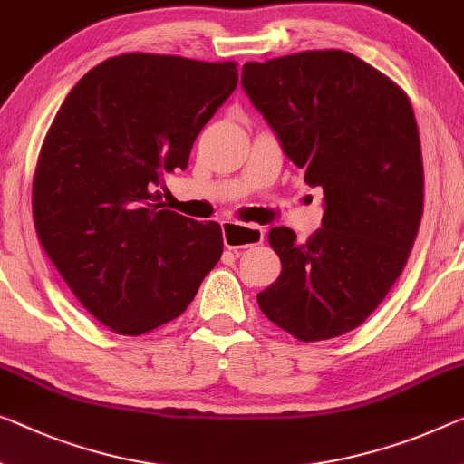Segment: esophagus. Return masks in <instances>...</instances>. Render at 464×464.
I'll return each mask as SVG.
<instances>
[{
	"label": "esophagus",
	"mask_w": 464,
	"mask_h": 464,
	"mask_svg": "<svg viewBox=\"0 0 464 464\" xmlns=\"http://www.w3.org/2000/svg\"><path fill=\"white\" fill-rule=\"evenodd\" d=\"M222 237L227 248H246L263 242L266 230L255 224H238L226 219V222H222Z\"/></svg>",
	"instance_id": "34e87169"
}]
</instances>
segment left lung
Returning a JSON list of instances; mask_svg holds the SVG:
<instances>
[{"label":"left lung","instance_id":"left-lung-1","mask_svg":"<svg viewBox=\"0 0 464 464\" xmlns=\"http://www.w3.org/2000/svg\"><path fill=\"white\" fill-rule=\"evenodd\" d=\"M240 84L282 151L324 188L306 242L269 230L280 277L256 295L263 315L303 342L359 327L402 274L423 213V160L409 97L340 49L246 62Z\"/></svg>","mask_w":464,"mask_h":464}]
</instances>
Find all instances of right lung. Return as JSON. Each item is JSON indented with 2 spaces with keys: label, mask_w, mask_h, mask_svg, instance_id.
<instances>
[{
  "label": "right lung",
  "mask_w": 464,
  "mask_h": 464,
  "mask_svg": "<svg viewBox=\"0 0 464 464\" xmlns=\"http://www.w3.org/2000/svg\"><path fill=\"white\" fill-rule=\"evenodd\" d=\"M238 84L234 62L124 53L89 70L43 140L33 182L39 240L74 296L122 336L187 311L224 251L218 222L163 209L166 172Z\"/></svg>",
  "instance_id": "obj_1"
}]
</instances>
